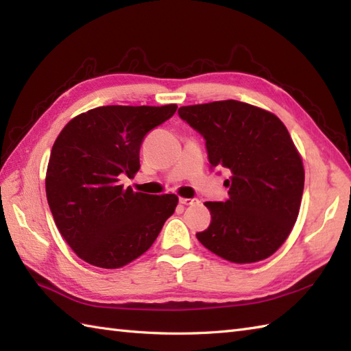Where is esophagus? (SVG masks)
<instances>
[{
  "label": "esophagus",
  "instance_id": "1",
  "mask_svg": "<svg viewBox=\"0 0 351 351\" xmlns=\"http://www.w3.org/2000/svg\"><path fill=\"white\" fill-rule=\"evenodd\" d=\"M180 204H182V205H195V204H197V199H187V197H180Z\"/></svg>",
  "mask_w": 351,
  "mask_h": 351
}]
</instances>
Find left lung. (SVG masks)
<instances>
[{"instance_id":"left-lung-1","label":"left lung","mask_w":351,"mask_h":351,"mask_svg":"<svg viewBox=\"0 0 351 351\" xmlns=\"http://www.w3.org/2000/svg\"><path fill=\"white\" fill-rule=\"evenodd\" d=\"M205 138L211 167L230 171L225 202H205L211 223L197 240L235 264L258 263L285 243L304 187L302 156L278 116L228 99L178 110Z\"/></svg>"}]
</instances>
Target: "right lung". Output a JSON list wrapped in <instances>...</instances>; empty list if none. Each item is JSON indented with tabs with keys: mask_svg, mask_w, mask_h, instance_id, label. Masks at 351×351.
<instances>
[{
	"mask_svg": "<svg viewBox=\"0 0 351 351\" xmlns=\"http://www.w3.org/2000/svg\"><path fill=\"white\" fill-rule=\"evenodd\" d=\"M178 106H107L78 114L52 146L47 199L63 238L86 263L121 268L151 247L175 213L178 196L123 189L140 169L146 134Z\"/></svg>",
	"mask_w": 351,
	"mask_h": 351,
	"instance_id": "1",
	"label": "right lung"
}]
</instances>
